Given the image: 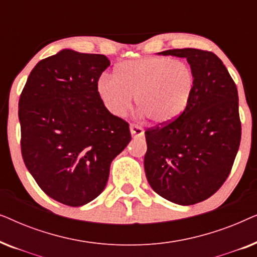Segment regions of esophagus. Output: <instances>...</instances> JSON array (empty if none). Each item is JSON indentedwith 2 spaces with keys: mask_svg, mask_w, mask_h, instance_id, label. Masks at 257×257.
I'll list each match as a JSON object with an SVG mask.
<instances>
[{
  "mask_svg": "<svg viewBox=\"0 0 257 257\" xmlns=\"http://www.w3.org/2000/svg\"><path fill=\"white\" fill-rule=\"evenodd\" d=\"M130 131H131L133 138H140V137L144 136V128L136 124H131V126H130Z\"/></svg>",
  "mask_w": 257,
  "mask_h": 257,
  "instance_id": "esophagus-1",
  "label": "esophagus"
}]
</instances>
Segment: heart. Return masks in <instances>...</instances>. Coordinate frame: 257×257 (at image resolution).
<instances>
[{"instance_id":"1","label":"heart","mask_w":257,"mask_h":257,"mask_svg":"<svg viewBox=\"0 0 257 257\" xmlns=\"http://www.w3.org/2000/svg\"><path fill=\"white\" fill-rule=\"evenodd\" d=\"M194 87V73L186 63L147 56L119 64L114 76H101L97 93L104 107L115 117L131 108L136 96L142 113L150 115L156 124L165 125L184 113Z\"/></svg>"}]
</instances>
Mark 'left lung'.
I'll return each instance as SVG.
<instances>
[{
    "mask_svg": "<svg viewBox=\"0 0 257 257\" xmlns=\"http://www.w3.org/2000/svg\"><path fill=\"white\" fill-rule=\"evenodd\" d=\"M159 54L187 59L195 87L180 117L145 132L146 178L164 199L194 205L212 196L230 173L241 140L237 89L213 52L186 48Z\"/></svg>",
    "mask_w": 257,
    "mask_h": 257,
    "instance_id": "1",
    "label": "left lung"
}]
</instances>
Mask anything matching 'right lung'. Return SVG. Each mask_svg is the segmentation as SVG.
I'll use <instances>...</instances> for the list:
<instances>
[{"instance_id": "obj_1", "label": "right lung", "mask_w": 257, "mask_h": 257, "mask_svg": "<svg viewBox=\"0 0 257 257\" xmlns=\"http://www.w3.org/2000/svg\"><path fill=\"white\" fill-rule=\"evenodd\" d=\"M108 65L104 55L63 49L37 63L21 93L24 164L42 191L64 205L96 199L112 160L131 142L127 122L98 97L97 82Z\"/></svg>"}]
</instances>
